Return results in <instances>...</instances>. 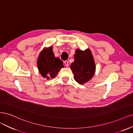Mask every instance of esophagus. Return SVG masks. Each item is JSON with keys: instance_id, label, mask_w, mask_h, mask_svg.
<instances>
[{"instance_id": "esophagus-1", "label": "esophagus", "mask_w": 133, "mask_h": 133, "mask_svg": "<svg viewBox=\"0 0 133 133\" xmlns=\"http://www.w3.org/2000/svg\"><path fill=\"white\" fill-rule=\"evenodd\" d=\"M64 64H65V66L68 67V65H69V64H68V61H64Z\"/></svg>"}]
</instances>
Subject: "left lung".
I'll list each match as a JSON object with an SVG mask.
<instances>
[{
    "instance_id": "8db88e82",
    "label": "left lung",
    "mask_w": 133,
    "mask_h": 133,
    "mask_svg": "<svg viewBox=\"0 0 133 133\" xmlns=\"http://www.w3.org/2000/svg\"><path fill=\"white\" fill-rule=\"evenodd\" d=\"M75 61L71 63V69L77 82L83 84L91 79L95 75L96 65L92 53L89 49L76 50Z\"/></svg>"
}]
</instances>
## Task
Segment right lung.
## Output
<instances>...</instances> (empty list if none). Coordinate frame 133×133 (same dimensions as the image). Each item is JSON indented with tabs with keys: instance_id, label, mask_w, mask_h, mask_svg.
Returning a JSON list of instances; mask_svg holds the SVG:
<instances>
[{
	"instance_id": "1",
	"label": "right lung",
	"mask_w": 133,
	"mask_h": 133,
	"mask_svg": "<svg viewBox=\"0 0 133 133\" xmlns=\"http://www.w3.org/2000/svg\"><path fill=\"white\" fill-rule=\"evenodd\" d=\"M37 66L41 75L47 79L54 78L63 67L61 59L55 57L52 47L42 51L38 58Z\"/></svg>"
}]
</instances>
